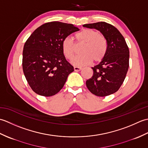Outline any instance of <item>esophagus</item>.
<instances>
[{
  "label": "esophagus",
  "instance_id": "esophagus-1",
  "mask_svg": "<svg viewBox=\"0 0 148 148\" xmlns=\"http://www.w3.org/2000/svg\"><path fill=\"white\" fill-rule=\"evenodd\" d=\"M74 69L76 72H78V71H80L82 69H81V67H74Z\"/></svg>",
  "mask_w": 148,
  "mask_h": 148
}]
</instances>
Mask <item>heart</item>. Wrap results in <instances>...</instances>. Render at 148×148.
Listing matches in <instances>:
<instances>
[{"label": "heart", "instance_id": "heart-1", "mask_svg": "<svg viewBox=\"0 0 148 148\" xmlns=\"http://www.w3.org/2000/svg\"><path fill=\"white\" fill-rule=\"evenodd\" d=\"M79 43H85L81 50L83 55L77 56L72 60L71 64L76 67L89 65L93 60L97 63L105 57L108 49V44L105 37L97 31L91 29H84L76 34ZM62 51L69 60L74 57L76 51V46L71 37H66L62 42Z\"/></svg>", "mask_w": 148, "mask_h": 148}]
</instances>
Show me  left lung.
Here are the masks:
<instances>
[{
  "label": "left lung",
  "mask_w": 148,
  "mask_h": 148,
  "mask_svg": "<svg viewBox=\"0 0 148 148\" xmlns=\"http://www.w3.org/2000/svg\"><path fill=\"white\" fill-rule=\"evenodd\" d=\"M83 26L100 31L108 44L105 57L92 67L93 74L86 81V86L95 95H109L117 92L126 77L129 67V49L123 36L112 25L101 21Z\"/></svg>",
  "instance_id": "left-lung-1"
}]
</instances>
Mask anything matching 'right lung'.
Wrapping results in <instances>:
<instances>
[{"label":"right lung","instance_id":"add662e5","mask_svg":"<svg viewBox=\"0 0 148 148\" xmlns=\"http://www.w3.org/2000/svg\"><path fill=\"white\" fill-rule=\"evenodd\" d=\"M79 29L59 21L37 28L25 43L23 71L28 83L38 95L50 97L59 92L74 67L66 60L62 48L65 37Z\"/></svg>","mask_w":148,"mask_h":148}]
</instances>
